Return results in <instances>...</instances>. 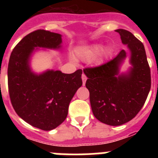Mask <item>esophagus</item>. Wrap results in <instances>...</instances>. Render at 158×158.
Here are the masks:
<instances>
[{"label": "esophagus", "instance_id": "esophagus-1", "mask_svg": "<svg viewBox=\"0 0 158 158\" xmlns=\"http://www.w3.org/2000/svg\"><path fill=\"white\" fill-rule=\"evenodd\" d=\"M81 78H82V81H83V85H85L86 80H87V77L85 76V73H82Z\"/></svg>", "mask_w": 158, "mask_h": 158}]
</instances>
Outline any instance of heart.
<instances>
[{
    "mask_svg": "<svg viewBox=\"0 0 158 158\" xmlns=\"http://www.w3.org/2000/svg\"><path fill=\"white\" fill-rule=\"evenodd\" d=\"M101 50V45L100 44H93L88 47H81L76 51L77 58L84 61H89L94 58Z\"/></svg>",
    "mask_w": 158,
    "mask_h": 158,
    "instance_id": "heart-1",
    "label": "heart"
}]
</instances>
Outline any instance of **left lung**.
Masks as SVG:
<instances>
[{"instance_id":"1","label":"left lung","mask_w":158,"mask_h":158,"mask_svg":"<svg viewBox=\"0 0 158 158\" xmlns=\"http://www.w3.org/2000/svg\"><path fill=\"white\" fill-rule=\"evenodd\" d=\"M115 31L131 51L132 67L129 72L118 74L119 66L127 56L124 50L103 65L84 69L93 115L110 126H119L135 118L144 105L151 87L144 45L128 31Z\"/></svg>"}]
</instances>
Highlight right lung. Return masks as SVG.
<instances>
[{
	"instance_id": "1",
	"label": "right lung",
	"mask_w": 158,
	"mask_h": 158,
	"mask_svg": "<svg viewBox=\"0 0 158 158\" xmlns=\"http://www.w3.org/2000/svg\"><path fill=\"white\" fill-rule=\"evenodd\" d=\"M62 35L36 30L23 37L14 47L8 66L11 103L18 115L31 126L51 131L64 122L71 100L82 85L81 69L70 74L47 70L31 72L29 60L35 47L58 49Z\"/></svg>"
}]
</instances>
